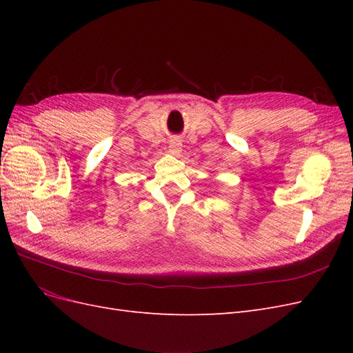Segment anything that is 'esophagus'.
<instances>
[{
  "instance_id": "esophagus-1",
  "label": "esophagus",
  "mask_w": 353,
  "mask_h": 353,
  "mask_svg": "<svg viewBox=\"0 0 353 353\" xmlns=\"http://www.w3.org/2000/svg\"><path fill=\"white\" fill-rule=\"evenodd\" d=\"M181 147H183V144H181V141L176 140V138H174V140L169 141V152L170 153L178 154L181 152Z\"/></svg>"
}]
</instances>
